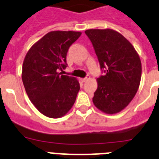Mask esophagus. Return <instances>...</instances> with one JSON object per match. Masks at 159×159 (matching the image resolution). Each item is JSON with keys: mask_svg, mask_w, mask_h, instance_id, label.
Listing matches in <instances>:
<instances>
[{"mask_svg": "<svg viewBox=\"0 0 159 159\" xmlns=\"http://www.w3.org/2000/svg\"><path fill=\"white\" fill-rule=\"evenodd\" d=\"M89 79V77H86V78H82V79H81V81H82L83 82H85V81H88Z\"/></svg>", "mask_w": 159, "mask_h": 159, "instance_id": "esophagus-1", "label": "esophagus"}]
</instances>
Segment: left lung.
I'll return each mask as SVG.
<instances>
[{
  "instance_id": "8db88e82",
  "label": "left lung",
  "mask_w": 159,
  "mask_h": 159,
  "mask_svg": "<svg viewBox=\"0 0 159 159\" xmlns=\"http://www.w3.org/2000/svg\"><path fill=\"white\" fill-rule=\"evenodd\" d=\"M85 32L105 73L97 79L93 102L104 113L120 112L132 101L139 87V56L132 44L115 30L89 29Z\"/></svg>"
}]
</instances>
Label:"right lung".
Segmentation results:
<instances>
[{
    "mask_svg": "<svg viewBox=\"0 0 159 159\" xmlns=\"http://www.w3.org/2000/svg\"><path fill=\"white\" fill-rule=\"evenodd\" d=\"M81 35L80 31H50L24 58L23 84L30 101L46 116H63L75 102L80 89L78 80L62 73L66 67L68 49Z\"/></svg>",
    "mask_w": 159,
    "mask_h": 159,
    "instance_id": "right-lung-1",
    "label": "right lung"
}]
</instances>
